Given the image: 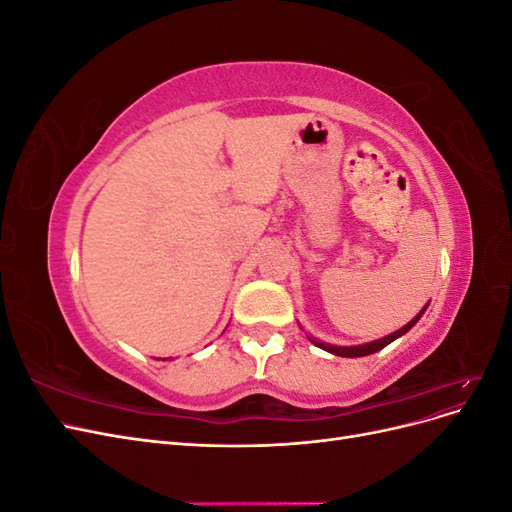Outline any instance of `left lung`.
<instances>
[{"label":"left lung","mask_w":512,"mask_h":512,"mask_svg":"<svg viewBox=\"0 0 512 512\" xmlns=\"http://www.w3.org/2000/svg\"><path fill=\"white\" fill-rule=\"evenodd\" d=\"M429 305V303H427ZM427 305L421 309V312H418L406 327H401L399 331H395V333H391V335H386V337H382V339H376V342H369V344H361V346H331V344H324V342H318V339H312L309 337V342H312L314 346H318V348H322V350H327V352H331V354H335V356H346V359H356V356H367V354H374V352H378V350H382L384 346H389L391 342H395L397 337H401L404 333H408L414 324L421 320V316L425 314V309H427Z\"/></svg>","instance_id":"obj_1"}]
</instances>
